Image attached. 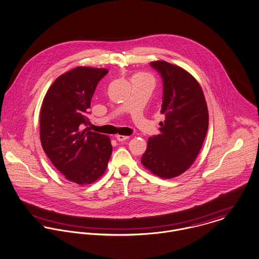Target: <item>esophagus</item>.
<instances>
[{
  "mask_svg": "<svg viewBox=\"0 0 259 259\" xmlns=\"http://www.w3.org/2000/svg\"><path fill=\"white\" fill-rule=\"evenodd\" d=\"M116 139H117V141H123L128 140L130 137H127V136H121V135H117V136H116Z\"/></svg>",
  "mask_w": 259,
  "mask_h": 259,
  "instance_id": "1",
  "label": "esophagus"
}]
</instances>
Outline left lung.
Wrapping results in <instances>:
<instances>
[{
  "mask_svg": "<svg viewBox=\"0 0 259 259\" xmlns=\"http://www.w3.org/2000/svg\"><path fill=\"white\" fill-rule=\"evenodd\" d=\"M150 65L163 81L160 134L149 138L141 163L154 175L170 179L179 176L196 160L205 141L209 112L198 81L180 66L162 60Z\"/></svg>",
  "mask_w": 259,
  "mask_h": 259,
  "instance_id": "1",
  "label": "left lung"
}]
</instances>
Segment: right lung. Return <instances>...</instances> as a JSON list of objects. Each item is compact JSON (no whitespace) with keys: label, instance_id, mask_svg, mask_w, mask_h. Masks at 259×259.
I'll list each match as a JSON object with an SVG mask.
<instances>
[{"label":"right lung","instance_id":"obj_1","mask_svg":"<svg viewBox=\"0 0 259 259\" xmlns=\"http://www.w3.org/2000/svg\"><path fill=\"white\" fill-rule=\"evenodd\" d=\"M106 68L79 66L51 84L44 98L40 115V141L48 158L67 180L91 184L105 173L112 155L110 138L88 130V109Z\"/></svg>","mask_w":259,"mask_h":259}]
</instances>
